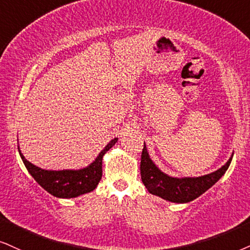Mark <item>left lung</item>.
<instances>
[{
	"label": "left lung",
	"mask_w": 250,
	"mask_h": 250,
	"mask_svg": "<svg viewBox=\"0 0 250 250\" xmlns=\"http://www.w3.org/2000/svg\"><path fill=\"white\" fill-rule=\"evenodd\" d=\"M230 161H232V158L217 171L204 175V176L184 178L170 177L163 174L154 165L147 153L146 145L144 144L140 162L141 180H143L146 189L152 195L159 196L172 203H188L203 195L206 190L213 186L215 182L219 181L220 177L229 169Z\"/></svg>",
	"instance_id": "1"
}]
</instances>
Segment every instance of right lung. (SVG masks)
Listing matches in <instances>:
<instances>
[{"instance_id": "1", "label": "right lung", "mask_w": 250, "mask_h": 250, "mask_svg": "<svg viewBox=\"0 0 250 250\" xmlns=\"http://www.w3.org/2000/svg\"><path fill=\"white\" fill-rule=\"evenodd\" d=\"M117 140H118L117 138L111 140L90 166L80 170H44L27 161L21 150L20 155L31 176L47 192L59 198H73L90 192L97 187L98 182L102 178L103 155L117 143Z\"/></svg>"}]
</instances>
